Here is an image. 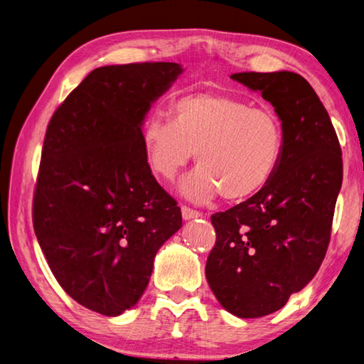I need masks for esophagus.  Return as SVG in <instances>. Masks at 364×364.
Here are the masks:
<instances>
[{"mask_svg":"<svg viewBox=\"0 0 364 364\" xmlns=\"http://www.w3.org/2000/svg\"><path fill=\"white\" fill-rule=\"evenodd\" d=\"M181 215H183V220H194V218L202 216L200 211H197L194 208H189V207H186V205H183V207H181Z\"/></svg>","mask_w":364,"mask_h":364,"instance_id":"esophagus-1","label":"esophagus"}]
</instances>
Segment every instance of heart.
I'll use <instances>...</instances> for the list:
<instances>
[{"mask_svg":"<svg viewBox=\"0 0 364 364\" xmlns=\"http://www.w3.org/2000/svg\"><path fill=\"white\" fill-rule=\"evenodd\" d=\"M151 171L171 181L196 153L194 173L183 181L189 199L207 202L218 194L240 202L267 186L285 151V130L269 108L230 95L193 94L171 105V121L151 117L141 129Z\"/></svg>","mask_w":364,"mask_h":364,"instance_id":"obj_1","label":"heart"}]
</instances>
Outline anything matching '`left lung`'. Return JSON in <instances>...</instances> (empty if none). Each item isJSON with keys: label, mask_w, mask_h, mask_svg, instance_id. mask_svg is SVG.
Returning <instances> with one entry per match:
<instances>
[{"label": "left lung", "mask_w": 364, "mask_h": 364, "mask_svg": "<svg viewBox=\"0 0 364 364\" xmlns=\"http://www.w3.org/2000/svg\"><path fill=\"white\" fill-rule=\"evenodd\" d=\"M275 108L285 130L277 173L261 193L211 215L216 243L205 277L221 306L240 318L275 312L318 272L342 184V151L328 111L291 71L230 76Z\"/></svg>", "instance_id": "1"}]
</instances>
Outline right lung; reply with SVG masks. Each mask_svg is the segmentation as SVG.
<instances>
[{
	"instance_id": "1",
	"label": "right lung",
	"mask_w": 364,
	"mask_h": 364,
	"mask_svg": "<svg viewBox=\"0 0 364 364\" xmlns=\"http://www.w3.org/2000/svg\"><path fill=\"white\" fill-rule=\"evenodd\" d=\"M181 71L171 62L95 68L46 130L33 228L60 287L102 315L135 306L157 250L181 228L141 144L151 103Z\"/></svg>"
}]
</instances>
